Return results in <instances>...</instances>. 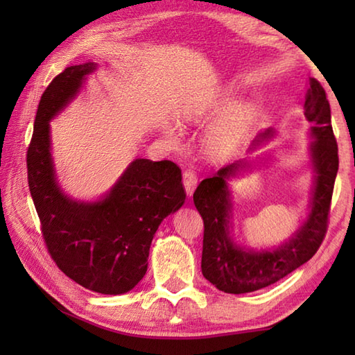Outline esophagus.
I'll use <instances>...</instances> for the list:
<instances>
[{
  "instance_id": "1",
  "label": "esophagus",
  "mask_w": 355,
  "mask_h": 355,
  "mask_svg": "<svg viewBox=\"0 0 355 355\" xmlns=\"http://www.w3.org/2000/svg\"><path fill=\"white\" fill-rule=\"evenodd\" d=\"M183 184H184L186 194H188V196L191 197L192 192H194V189H196V186H197V175H196V172L184 171V172H183Z\"/></svg>"
}]
</instances>
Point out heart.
<instances>
[{"label":"heart","mask_w":355,"mask_h":355,"mask_svg":"<svg viewBox=\"0 0 355 355\" xmlns=\"http://www.w3.org/2000/svg\"><path fill=\"white\" fill-rule=\"evenodd\" d=\"M236 105L238 100L232 92L222 94L216 101L214 114L224 117L208 130L205 137V148L213 158H227L233 155L245 139L255 110L250 105Z\"/></svg>","instance_id":"obj_1"}]
</instances>
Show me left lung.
<instances>
[{
	"instance_id": "1",
	"label": "left lung",
	"mask_w": 355,
	"mask_h": 355,
	"mask_svg": "<svg viewBox=\"0 0 355 355\" xmlns=\"http://www.w3.org/2000/svg\"><path fill=\"white\" fill-rule=\"evenodd\" d=\"M304 116L313 125L310 128V164L313 169L309 216L293 236L272 249H252L236 244L232 236V189L228 182L252 164L239 159L205 178L194 192V205L203 219L202 274L218 290L230 294L252 293L275 284L294 269L307 263L320 249L327 232V219L334 184L338 172V146H336L330 105L326 91L315 78L309 80L305 94ZM268 128L258 133L249 152H254L274 137ZM260 159V156H258ZM266 159V156L260 161Z\"/></svg>"
}]
</instances>
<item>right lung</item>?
Wrapping results in <instances>:
<instances>
[{
  "mask_svg": "<svg viewBox=\"0 0 355 355\" xmlns=\"http://www.w3.org/2000/svg\"><path fill=\"white\" fill-rule=\"evenodd\" d=\"M97 64L71 65L50 83L35 114L28 148V183L42 236L58 268L87 290L123 294L147 272L150 244L161 222L182 208V171L172 161H131L112 188L92 202L59 186L50 120L67 107Z\"/></svg>",
  "mask_w": 355,
  "mask_h": 355,
  "instance_id": "1",
  "label": "right lung"
}]
</instances>
